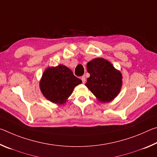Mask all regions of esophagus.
Wrapping results in <instances>:
<instances>
[{"label":"esophagus","instance_id":"esophagus-1","mask_svg":"<svg viewBox=\"0 0 157 157\" xmlns=\"http://www.w3.org/2000/svg\"><path fill=\"white\" fill-rule=\"evenodd\" d=\"M81 79H82V82H83V83L84 84L85 82H86V78H85V76H82V78H81Z\"/></svg>","mask_w":157,"mask_h":157}]
</instances>
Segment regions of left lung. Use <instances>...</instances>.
I'll list each match as a JSON object with an SVG mask.
<instances>
[{"instance_id":"left-lung-1","label":"left lung","mask_w":157,"mask_h":157,"mask_svg":"<svg viewBox=\"0 0 157 157\" xmlns=\"http://www.w3.org/2000/svg\"><path fill=\"white\" fill-rule=\"evenodd\" d=\"M86 86L101 102H109L117 97L123 84V75L110 62L103 58H95L86 64Z\"/></svg>"}]
</instances>
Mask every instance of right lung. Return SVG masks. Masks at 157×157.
<instances>
[{
  "mask_svg": "<svg viewBox=\"0 0 157 157\" xmlns=\"http://www.w3.org/2000/svg\"><path fill=\"white\" fill-rule=\"evenodd\" d=\"M66 66H49L42 75L39 87L44 96L55 104H65L74 88L82 83Z\"/></svg>",
  "mask_w": 157,
  "mask_h": 157,
  "instance_id": "add662e5",
  "label": "right lung"
}]
</instances>
